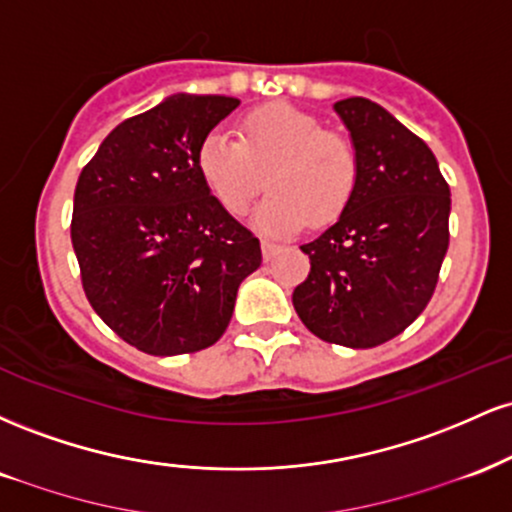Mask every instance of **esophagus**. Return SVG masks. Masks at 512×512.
<instances>
[{"mask_svg": "<svg viewBox=\"0 0 512 512\" xmlns=\"http://www.w3.org/2000/svg\"><path fill=\"white\" fill-rule=\"evenodd\" d=\"M276 252H279V245L272 243V240H262V257H264V260L269 262L276 255Z\"/></svg>", "mask_w": 512, "mask_h": 512, "instance_id": "34e87169", "label": "esophagus"}]
</instances>
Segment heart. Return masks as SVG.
I'll return each instance as SVG.
<instances>
[{
    "label": "heart",
    "instance_id": "heart-1",
    "mask_svg": "<svg viewBox=\"0 0 512 512\" xmlns=\"http://www.w3.org/2000/svg\"><path fill=\"white\" fill-rule=\"evenodd\" d=\"M197 173L231 216H243L264 185L269 195L252 223L267 236H291L313 219L330 223L351 202L356 156L342 137L293 105H269L240 122L238 137L211 129L199 142Z\"/></svg>",
    "mask_w": 512,
    "mask_h": 512
}]
</instances>
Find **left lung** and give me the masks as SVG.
<instances>
[{"mask_svg": "<svg viewBox=\"0 0 512 512\" xmlns=\"http://www.w3.org/2000/svg\"><path fill=\"white\" fill-rule=\"evenodd\" d=\"M358 166L351 202L313 243L293 308L322 342L370 349L404 332L431 301L448 252L450 187L433 151L383 105L344 98Z\"/></svg>", "mask_w": 512, "mask_h": 512, "instance_id": "obj_1", "label": "left lung"}]
</instances>
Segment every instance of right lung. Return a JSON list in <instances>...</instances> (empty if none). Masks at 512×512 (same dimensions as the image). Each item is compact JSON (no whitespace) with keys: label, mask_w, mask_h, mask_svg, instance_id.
Wrapping results in <instances>:
<instances>
[{"label":"right lung","mask_w":512,"mask_h":512,"mask_svg":"<svg viewBox=\"0 0 512 512\" xmlns=\"http://www.w3.org/2000/svg\"><path fill=\"white\" fill-rule=\"evenodd\" d=\"M238 98L175 93L120 122L81 170L72 245L88 303L127 344L178 356L216 344L260 240L209 195L199 142Z\"/></svg>","instance_id":"add662e5"}]
</instances>
